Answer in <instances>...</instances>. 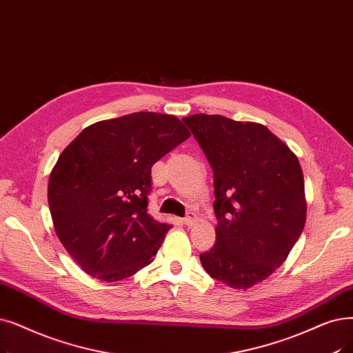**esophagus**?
<instances>
[{
    "mask_svg": "<svg viewBox=\"0 0 353 353\" xmlns=\"http://www.w3.org/2000/svg\"><path fill=\"white\" fill-rule=\"evenodd\" d=\"M193 219H194V216H193V213H189L186 218H183L181 221H183V223L185 225H188V226H190L192 223H193Z\"/></svg>",
    "mask_w": 353,
    "mask_h": 353,
    "instance_id": "1",
    "label": "esophagus"
}]
</instances>
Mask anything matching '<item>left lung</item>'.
<instances>
[{
	"mask_svg": "<svg viewBox=\"0 0 353 353\" xmlns=\"http://www.w3.org/2000/svg\"><path fill=\"white\" fill-rule=\"evenodd\" d=\"M213 170L216 242L201 254L212 279L247 290L293 250L307 203L297 156L265 125L222 115L183 118Z\"/></svg>",
	"mask_w": 353,
	"mask_h": 353,
	"instance_id": "8db88e82",
	"label": "left lung"
}]
</instances>
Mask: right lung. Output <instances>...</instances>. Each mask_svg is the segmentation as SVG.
<instances>
[{"mask_svg":"<svg viewBox=\"0 0 353 353\" xmlns=\"http://www.w3.org/2000/svg\"><path fill=\"white\" fill-rule=\"evenodd\" d=\"M189 137L174 115L134 112L95 122L62 151L48 201L57 238L86 274L112 283L152 263L172 225L147 213L151 167Z\"/></svg>","mask_w":353,"mask_h":353,"instance_id":"obj_1","label":"right lung"}]
</instances>
